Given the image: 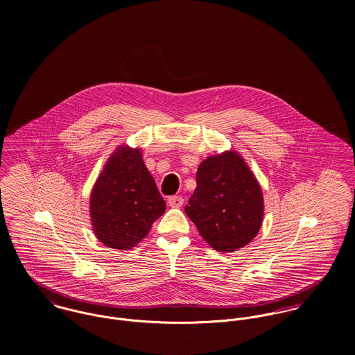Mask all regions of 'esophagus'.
Masks as SVG:
<instances>
[{
    "label": "esophagus",
    "mask_w": 355,
    "mask_h": 355,
    "mask_svg": "<svg viewBox=\"0 0 355 355\" xmlns=\"http://www.w3.org/2000/svg\"><path fill=\"white\" fill-rule=\"evenodd\" d=\"M183 202H184V200H183V197H180V196H173V197H169V198H168V205H169L171 207H182Z\"/></svg>",
    "instance_id": "obj_1"
}]
</instances>
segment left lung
I'll return each instance as SVG.
<instances>
[{"label":"left lung","instance_id":"8db88e82","mask_svg":"<svg viewBox=\"0 0 355 355\" xmlns=\"http://www.w3.org/2000/svg\"><path fill=\"white\" fill-rule=\"evenodd\" d=\"M184 210L210 248L231 253L257 236L263 220V196L245 158L227 150L200 164L197 189Z\"/></svg>","mask_w":355,"mask_h":355}]
</instances>
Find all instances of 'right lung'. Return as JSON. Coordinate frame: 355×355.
Segmentation results:
<instances>
[{
  "label": "right lung",
  "mask_w": 355,
  "mask_h": 355,
  "mask_svg": "<svg viewBox=\"0 0 355 355\" xmlns=\"http://www.w3.org/2000/svg\"><path fill=\"white\" fill-rule=\"evenodd\" d=\"M165 211V201L141 149L120 145L110 154L90 194V220L106 248L130 250Z\"/></svg>",
  "instance_id": "1"
}]
</instances>
